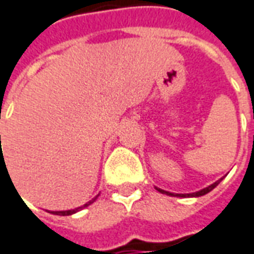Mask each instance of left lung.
<instances>
[{
  "label": "left lung",
  "instance_id": "8db88e82",
  "mask_svg": "<svg viewBox=\"0 0 254 254\" xmlns=\"http://www.w3.org/2000/svg\"><path fill=\"white\" fill-rule=\"evenodd\" d=\"M224 178V177H223ZM223 178H220V180H217L216 183H213L211 185H209V187H206V188H203V190H197V192H192V193H173V192H169V190H160V188H157V187H155L156 188V190H159L160 193H164V195H169V196H177V197H197V196H203V195H206V193H209L210 190H213L216 187H217L218 184L221 183V180Z\"/></svg>",
  "mask_w": 254,
  "mask_h": 254
}]
</instances>
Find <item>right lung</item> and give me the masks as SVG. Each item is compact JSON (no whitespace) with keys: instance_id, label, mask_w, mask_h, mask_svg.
I'll use <instances>...</instances> for the list:
<instances>
[{"instance_id":"1","label":"right lung","mask_w":254,"mask_h":254,"mask_svg":"<svg viewBox=\"0 0 254 254\" xmlns=\"http://www.w3.org/2000/svg\"><path fill=\"white\" fill-rule=\"evenodd\" d=\"M98 195L94 199H91L90 202H87L85 204H83V206H80V207H77V209H73V210H62V211H50V213H52V214H58V216H70V214H74V213H77L78 210H81V209H84V207H87V206H90L91 203H94L95 200H97Z\"/></svg>"}]
</instances>
